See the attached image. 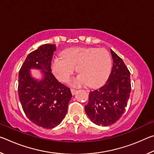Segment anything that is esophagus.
<instances>
[{"mask_svg": "<svg viewBox=\"0 0 154 154\" xmlns=\"http://www.w3.org/2000/svg\"><path fill=\"white\" fill-rule=\"evenodd\" d=\"M71 93H72V95H74V94H75V93L77 92V90H75V89H71Z\"/></svg>", "mask_w": 154, "mask_h": 154, "instance_id": "esophagus-1", "label": "esophagus"}]
</instances>
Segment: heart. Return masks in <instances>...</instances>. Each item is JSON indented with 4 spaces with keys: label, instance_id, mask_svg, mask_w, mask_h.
Returning a JSON list of instances; mask_svg holds the SVG:
<instances>
[{
    "label": "heart",
    "instance_id": "b5f03b06",
    "mask_svg": "<svg viewBox=\"0 0 154 154\" xmlns=\"http://www.w3.org/2000/svg\"><path fill=\"white\" fill-rule=\"evenodd\" d=\"M75 67L79 75L71 80L72 85L88 84L89 87H97L107 79L111 67V57L103 48H71L65 49L61 58H54L51 62L52 72L62 82L69 81Z\"/></svg>",
    "mask_w": 154,
    "mask_h": 154
}]
</instances>
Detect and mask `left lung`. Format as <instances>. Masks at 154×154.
Listing matches in <instances>:
<instances>
[{
  "label": "left lung",
  "instance_id": "8db88e82",
  "mask_svg": "<svg viewBox=\"0 0 154 154\" xmlns=\"http://www.w3.org/2000/svg\"><path fill=\"white\" fill-rule=\"evenodd\" d=\"M113 68L108 80L102 87L90 91L85 111L89 118L98 126L113 124L126 110L131 92L130 71L126 64L111 49Z\"/></svg>",
  "mask_w": 154,
  "mask_h": 154
}]
</instances>
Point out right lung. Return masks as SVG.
<instances>
[{
    "label": "right lung",
    "mask_w": 154,
    "mask_h": 154,
    "mask_svg": "<svg viewBox=\"0 0 154 154\" xmlns=\"http://www.w3.org/2000/svg\"><path fill=\"white\" fill-rule=\"evenodd\" d=\"M56 45L45 44L28 54L18 75V95L26 116L43 128H53L63 120L72 97L70 88L51 73ZM30 68L41 69L40 81L31 77Z\"/></svg>",
    "instance_id": "add662e5"
}]
</instances>
